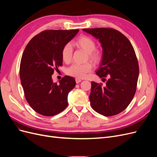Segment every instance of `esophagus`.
<instances>
[{
  "label": "esophagus",
  "instance_id": "esophagus-1",
  "mask_svg": "<svg viewBox=\"0 0 157 157\" xmlns=\"http://www.w3.org/2000/svg\"><path fill=\"white\" fill-rule=\"evenodd\" d=\"M75 80H76V83L77 84H78V83H80V82L82 81V80L81 79H80V78H75Z\"/></svg>",
  "mask_w": 157,
  "mask_h": 157
}]
</instances>
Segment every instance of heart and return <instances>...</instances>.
Listing matches in <instances>:
<instances>
[{"label": "heart", "instance_id": "heart-1", "mask_svg": "<svg viewBox=\"0 0 157 157\" xmlns=\"http://www.w3.org/2000/svg\"><path fill=\"white\" fill-rule=\"evenodd\" d=\"M75 44L87 52L88 58L95 64L100 63L102 59V53L100 50L96 49L95 40L86 35L80 36L75 40ZM73 48L70 44H66L61 50V58L65 63H69L72 58ZM92 64L86 62L83 64L74 63L66 70L67 75L78 78H82L92 70Z\"/></svg>", "mask_w": 157, "mask_h": 157}]
</instances>
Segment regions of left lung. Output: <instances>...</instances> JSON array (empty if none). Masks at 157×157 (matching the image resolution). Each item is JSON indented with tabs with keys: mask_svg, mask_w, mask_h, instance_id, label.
<instances>
[{
	"mask_svg": "<svg viewBox=\"0 0 157 157\" xmlns=\"http://www.w3.org/2000/svg\"><path fill=\"white\" fill-rule=\"evenodd\" d=\"M99 39L103 58L96 75L105 84L92 82L90 101L95 111L105 117L119 114L129 105L136 92L139 65L127 37L113 28L84 29Z\"/></svg>",
	"mask_w": 157,
	"mask_h": 157,
	"instance_id": "left-lung-1",
	"label": "left lung"
}]
</instances>
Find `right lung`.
Segmentation results:
<instances>
[{
    "label": "right lung",
    "mask_w": 157,
    "mask_h": 157,
    "mask_svg": "<svg viewBox=\"0 0 157 157\" xmlns=\"http://www.w3.org/2000/svg\"><path fill=\"white\" fill-rule=\"evenodd\" d=\"M75 30H45L35 36L23 52L20 63L21 83L27 103L33 110L46 117L54 116L67 107V96L76 84L65 76L59 84L52 75L62 66L61 50L77 34Z\"/></svg>",
    "instance_id": "right-lung-1"
}]
</instances>
